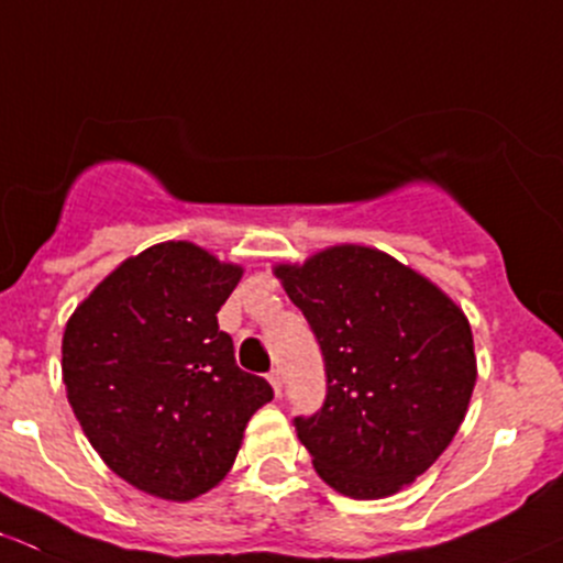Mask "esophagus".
Listing matches in <instances>:
<instances>
[{"label":"esophagus","instance_id":"1","mask_svg":"<svg viewBox=\"0 0 563 563\" xmlns=\"http://www.w3.org/2000/svg\"><path fill=\"white\" fill-rule=\"evenodd\" d=\"M267 379H269V385H272V390H275V395H280V390H283L280 368H272V372L267 374Z\"/></svg>","mask_w":563,"mask_h":563}]
</instances>
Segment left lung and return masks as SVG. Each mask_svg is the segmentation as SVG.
Listing matches in <instances>:
<instances>
[{"label":"left lung","mask_w":563,"mask_h":563,"mask_svg":"<svg viewBox=\"0 0 563 563\" xmlns=\"http://www.w3.org/2000/svg\"><path fill=\"white\" fill-rule=\"evenodd\" d=\"M275 275L323 355V406L294 419L314 471L355 499L404 489L452 443L471 404L465 314L422 275L361 245Z\"/></svg>","instance_id":"1"}]
</instances>
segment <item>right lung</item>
<instances>
[{
	"mask_svg": "<svg viewBox=\"0 0 563 563\" xmlns=\"http://www.w3.org/2000/svg\"><path fill=\"white\" fill-rule=\"evenodd\" d=\"M240 275L191 243L154 245L111 272L66 323L71 409L135 489L178 503L213 489L253 411L275 395L238 366L216 318Z\"/></svg>",
	"mask_w": 563,
	"mask_h": 563,
	"instance_id": "right-lung-1",
	"label": "right lung"
}]
</instances>
